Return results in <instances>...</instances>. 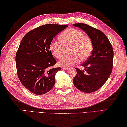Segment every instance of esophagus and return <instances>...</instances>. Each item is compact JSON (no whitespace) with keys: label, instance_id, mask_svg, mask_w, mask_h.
I'll return each instance as SVG.
<instances>
[{"label":"esophagus","instance_id":"obj_1","mask_svg":"<svg viewBox=\"0 0 127 127\" xmlns=\"http://www.w3.org/2000/svg\"><path fill=\"white\" fill-rule=\"evenodd\" d=\"M68 69V67H62V69L63 70H67Z\"/></svg>","mask_w":127,"mask_h":127}]
</instances>
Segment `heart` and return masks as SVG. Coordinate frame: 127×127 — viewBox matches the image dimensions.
<instances>
[{"mask_svg": "<svg viewBox=\"0 0 127 127\" xmlns=\"http://www.w3.org/2000/svg\"><path fill=\"white\" fill-rule=\"evenodd\" d=\"M60 40L52 41L49 46L51 54L57 58H60L63 54L64 45H70V53L64 56L58 62L61 67L72 66L81 60L87 59L93 49V44L91 38L78 29H69L61 33L59 36Z\"/></svg>", "mask_w": 127, "mask_h": 127, "instance_id": "obj_1", "label": "heart"}]
</instances>
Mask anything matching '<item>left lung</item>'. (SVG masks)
I'll use <instances>...</instances> for the list:
<instances>
[{
  "instance_id": "left-lung-1",
  "label": "left lung",
  "mask_w": 127,
  "mask_h": 127,
  "mask_svg": "<svg viewBox=\"0 0 127 127\" xmlns=\"http://www.w3.org/2000/svg\"><path fill=\"white\" fill-rule=\"evenodd\" d=\"M73 25L84 31L93 44L91 55L82 64L86 73L76 68L77 73L73 79V83L82 92H94L104 84L112 73L114 57L112 46L100 30L82 23Z\"/></svg>"
}]
</instances>
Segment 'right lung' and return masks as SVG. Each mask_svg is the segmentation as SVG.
I'll return each mask as SVG.
<instances>
[{
    "instance_id": "1",
    "label": "right lung",
    "mask_w": 127,
    "mask_h": 127,
    "mask_svg": "<svg viewBox=\"0 0 127 127\" xmlns=\"http://www.w3.org/2000/svg\"><path fill=\"white\" fill-rule=\"evenodd\" d=\"M47 24L26 33L15 56L17 75L22 85L36 95L49 92L55 84V76L60 67L53 68L57 61L49 46L54 36L67 27Z\"/></svg>"
}]
</instances>
